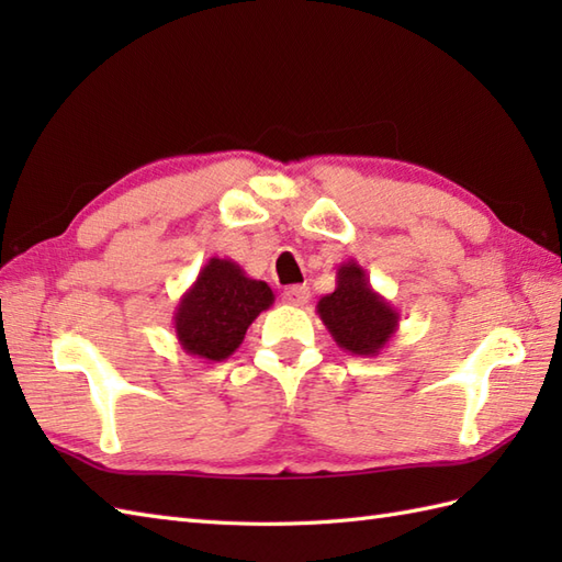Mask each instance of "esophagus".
<instances>
[{
	"label": "esophagus",
	"instance_id": "34e87169",
	"mask_svg": "<svg viewBox=\"0 0 562 562\" xmlns=\"http://www.w3.org/2000/svg\"><path fill=\"white\" fill-rule=\"evenodd\" d=\"M308 296H312V290H308L306 284H292V288L284 290V302L292 306H304L308 302Z\"/></svg>",
	"mask_w": 562,
	"mask_h": 562
}]
</instances>
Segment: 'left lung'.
Instances as JSON below:
<instances>
[{
  "mask_svg": "<svg viewBox=\"0 0 562 562\" xmlns=\"http://www.w3.org/2000/svg\"><path fill=\"white\" fill-rule=\"evenodd\" d=\"M316 314L338 348L360 357H376L384 350L396 336L401 318L393 304L374 292L357 260L340 262L336 290L321 296Z\"/></svg>",
  "mask_w": 562,
  "mask_h": 562,
  "instance_id": "left-lung-1",
  "label": "left lung"
}]
</instances>
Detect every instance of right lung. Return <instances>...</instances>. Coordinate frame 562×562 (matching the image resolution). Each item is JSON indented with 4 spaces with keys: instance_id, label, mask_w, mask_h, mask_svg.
<instances>
[{
    "instance_id": "right-lung-1",
    "label": "right lung",
    "mask_w": 562,
    "mask_h": 562,
    "mask_svg": "<svg viewBox=\"0 0 562 562\" xmlns=\"http://www.w3.org/2000/svg\"><path fill=\"white\" fill-rule=\"evenodd\" d=\"M274 302L268 282L248 278L232 258H210L173 312L181 350L222 362L244 342L248 326Z\"/></svg>"
}]
</instances>
